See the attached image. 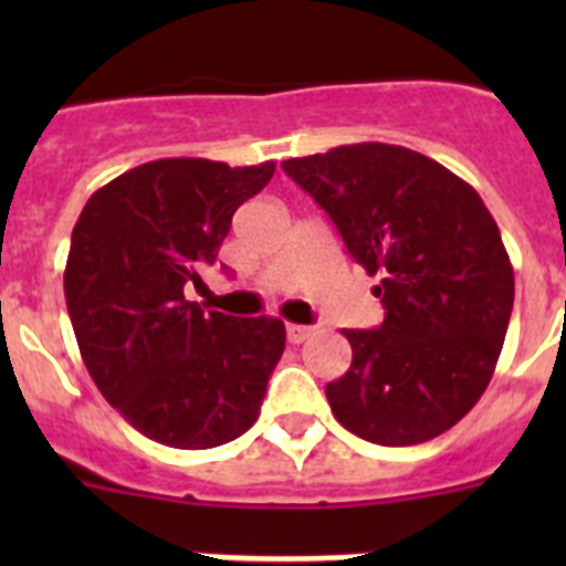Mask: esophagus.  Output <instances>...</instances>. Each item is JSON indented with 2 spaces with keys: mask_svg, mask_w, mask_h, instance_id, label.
Here are the masks:
<instances>
[{
  "mask_svg": "<svg viewBox=\"0 0 566 566\" xmlns=\"http://www.w3.org/2000/svg\"><path fill=\"white\" fill-rule=\"evenodd\" d=\"M312 334H314L312 326H297V323H289V326H286L289 343H294V345L306 343V339L312 337Z\"/></svg>",
  "mask_w": 566,
  "mask_h": 566,
  "instance_id": "34e87169",
  "label": "esophagus"
}]
</instances>
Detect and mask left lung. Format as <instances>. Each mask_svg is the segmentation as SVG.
Returning <instances> with one entry per match:
<instances>
[{
	"label": "left lung",
	"instance_id": "1",
	"mask_svg": "<svg viewBox=\"0 0 566 566\" xmlns=\"http://www.w3.org/2000/svg\"><path fill=\"white\" fill-rule=\"evenodd\" d=\"M283 169L326 209L345 249L379 274V328H345L352 368L326 385L343 428L405 448L439 437L479 402L496 371L513 266L479 192L397 144H345Z\"/></svg>",
	"mask_w": 566,
	"mask_h": 566
}]
</instances>
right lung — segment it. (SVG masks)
<instances>
[{
    "label": "right lung",
    "instance_id": "add662e5",
    "mask_svg": "<svg viewBox=\"0 0 566 566\" xmlns=\"http://www.w3.org/2000/svg\"><path fill=\"white\" fill-rule=\"evenodd\" d=\"M272 175L274 161L158 158L96 189L73 227L64 297L78 352L104 399L153 442L218 448L260 417L283 319L203 312L184 286Z\"/></svg>",
    "mask_w": 566,
    "mask_h": 566
}]
</instances>
